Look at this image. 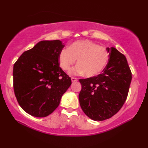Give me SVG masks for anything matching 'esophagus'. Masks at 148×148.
Instances as JSON below:
<instances>
[{"mask_svg":"<svg viewBox=\"0 0 148 148\" xmlns=\"http://www.w3.org/2000/svg\"><path fill=\"white\" fill-rule=\"evenodd\" d=\"M71 80H72V82H76L77 80H78V79H77L76 78H74V77H72Z\"/></svg>","mask_w":148,"mask_h":148,"instance_id":"1","label":"esophagus"}]
</instances>
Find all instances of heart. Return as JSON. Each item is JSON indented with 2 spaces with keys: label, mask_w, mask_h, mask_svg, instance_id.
<instances>
[{
  "label": "heart",
  "mask_w": 148,
  "mask_h": 148,
  "mask_svg": "<svg viewBox=\"0 0 148 148\" xmlns=\"http://www.w3.org/2000/svg\"><path fill=\"white\" fill-rule=\"evenodd\" d=\"M109 53L105 47L92 41H76L68 48L63 49L58 56V62L62 70H70L76 62L77 65L70 71L72 75L85 73L87 77H93L103 71L107 65Z\"/></svg>",
  "instance_id": "heart-1"
}]
</instances>
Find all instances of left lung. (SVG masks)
Segmentation results:
<instances>
[{
  "label": "left lung",
  "mask_w": 148,
  "mask_h": 148,
  "mask_svg": "<svg viewBox=\"0 0 148 148\" xmlns=\"http://www.w3.org/2000/svg\"><path fill=\"white\" fill-rule=\"evenodd\" d=\"M109 62L97 76L80 79L82 89L80 105L84 113L94 121H104L115 115L127 97L132 72L123 54L115 47H107Z\"/></svg>",
  "instance_id": "1"
}]
</instances>
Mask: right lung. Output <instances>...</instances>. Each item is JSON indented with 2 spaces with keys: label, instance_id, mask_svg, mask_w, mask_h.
Returning <instances> with one entry per match:
<instances>
[{
  "label": "right lung",
  "instance_id": "add662e5",
  "mask_svg": "<svg viewBox=\"0 0 148 148\" xmlns=\"http://www.w3.org/2000/svg\"><path fill=\"white\" fill-rule=\"evenodd\" d=\"M64 45L60 40L41 41L22 53L13 66V88L21 107L36 117L52 113L72 84L59 66Z\"/></svg>",
  "mask_w": 148,
  "mask_h": 148
}]
</instances>
